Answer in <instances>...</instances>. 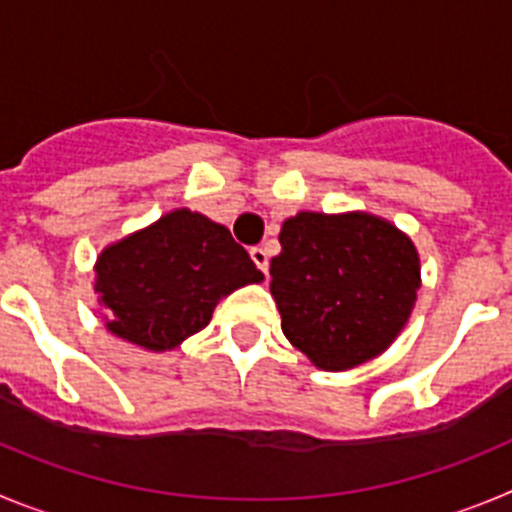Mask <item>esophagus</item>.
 Masks as SVG:
<instances>
[{"label":"esophagus","instance_id":"esophagus-1","mask_svg":"<svg viewBox=\"0 0 512 512\" xmlns=\"http://www.w3.org/2000/svg\"><path fill=\"white\" fill-rule=\"evenodd\" d=\"M250 257H252V260H255V265L260 267L262 273H267V265H270V257H267V252L262 250V247H252Z\"/></svg>","mask_w":512,"mask_h":512}]
</instances>
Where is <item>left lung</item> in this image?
<instances>
[{"label": "left lung", "mask_w": 512, "mask_h": 512, "mask_svg": "<svg viewBox=\"0 0 512 512\" xmlns=\"http://www.w3.org/2000/svg\"><path fill=\"white\" fill-rule=\"evenodd\" d=\"M278 239L270 293L285 339L313 367L352 370L398 339L421 288V257L408 234L367 211H298Z\"/></svg>", "instance_id": "1"}]
</instances>
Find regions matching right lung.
Returning <instances> with one entry per match:
<instances>
[{
	"label": "right lung",
	"instance_id": "1",
	"mask_svg": "<svg viewBox=\"0 0 512 512\" xmlns=\"http://www.w3.org/2000/svg\"><path fill=\"white\" fill-rule=\"evenodd\" d=\"M262 280L229 229L191 209L168 211L117 239L94 265L107 329L147 352L181 347L209 324L222 298Z\"/></svg>",
	"mask_w": 512,
	"mask_h": 512
}]
</instances>
